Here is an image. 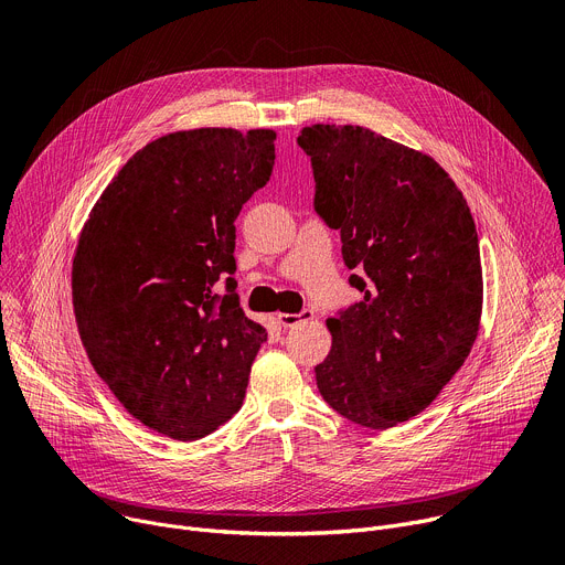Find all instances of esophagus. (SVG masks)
I'll use <instances>...</instances> for the list:
<instances>
[{
	"label": "esophagus",
	"mask_w": 565,
	"mask_h": 565,
	"mask_svg": "<svg viewBox=\"0 0 565 565\" xmlns=\"http://www.w3.org/2000/svg\"><path fill=\"white\" fill-rule=\"evenodd\" d=\"M277 318H279V322L288 329V327H297L299 322L311 320V318H313V311H311V309H302L299 313H279Z\"/></svg>",
	"instance_id": "esophagus-1"
}]
</instances>
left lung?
Wrapping results in <instances>:
<instances>
[{
	"label": "left lung",
	"mask_w": 565,
	"mask_h": 565,
	"mask_svg": "<svg viewBox=\"0 0 565 565\" xmlns=\"http://www.w3.org/2000/svg\"><path fill=\"white\" fill-rule=\"evenodd\" d=\"M313 209L341 232L350 286L331 352L316 365L324 402L343 418L388 429L418 416L455 377L481 318L475 220L457 183L427 154L352 125H313Z\"/></svg>",
	"instance_id": "1"
}]
</instances>
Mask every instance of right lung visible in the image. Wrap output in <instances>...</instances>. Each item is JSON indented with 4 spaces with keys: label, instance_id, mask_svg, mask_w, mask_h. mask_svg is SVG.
Instances as JSON below:
<instances>
[{
    "label": "right lung",
    "instance_id": "add662e5",
    "mask_svg": "<svg viewBox=\"0 0 565 565\" xmlns=\"http://www.w3.org/2000/svg\"><path fill=\"white\" fill-rule=\"evenodd\" d=\"M275 138L193 129L145 145L106 185L74 254L88 359L136 420L174 440L234 416L268 338L241 309L232 275L234 220L270 181Z\"/></svg>",
    "mask_w": 565,
    "mask_h": 565
}]
</instances>
